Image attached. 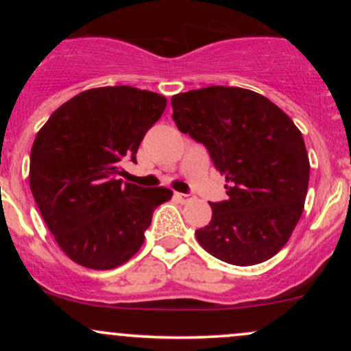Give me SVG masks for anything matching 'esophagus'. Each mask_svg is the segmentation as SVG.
Segmentation results:
<instances>
[{
    "mask_svg": "<svg viewBox=\"0 0 351 351\" xmlns=\"http://www.w3.org/2000/svg\"><path fill=\"white\" fill-rule=\"evenodd\" d=\"M175 198L180 201V203H188V201L193 199L191 195H184V193H175Z\"/></svg>",
    "mask_w": 351,
    "mask_h": 351,
    "instance_id": "1",
    "label": "esophagus"
}]
</instances>
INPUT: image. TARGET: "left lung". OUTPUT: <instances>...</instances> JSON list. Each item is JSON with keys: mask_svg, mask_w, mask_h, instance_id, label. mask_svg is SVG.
Wrapping results in <instances>:
<instances>
[{"mask_svg": "<svg viewBox=\"0 0 351 351\" xmlns=\"http://www.w3.org/2000/svg\"><path fill=\"white\" fill-rule=\"evenodd\" d=\"M180 132L208 148L226 176L228 199L195 232L211 256L234 265L271 259L287 244L304 211L310 163L291 117L257 92L211 86L171 97Z\"/></svg>", "mask_w": 351, "mask_h": 351, "instance_id": "obj_1", "label": "left lung"}]
</instances>
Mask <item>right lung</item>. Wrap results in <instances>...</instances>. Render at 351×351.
<instances>
[{
    "mask_svg": "<svg viewBox=\"0 0 351 351\" xmlns=\"http://www.w3.org/2000/svg\"><path fill=\"white\" fill-rule=\"evenodd\" d=\"M167 99L128 86L88 88L52 112L31 148L29 186L44 223L71 261L94 271L115 269L138 252L168 188L119 178L135 162Z\"/></svg>",
    "mask_w": 351,
    "mask_h": 351,
    "instance_id": "add662e5",
    "label": "right lung"
}]
</instances>
